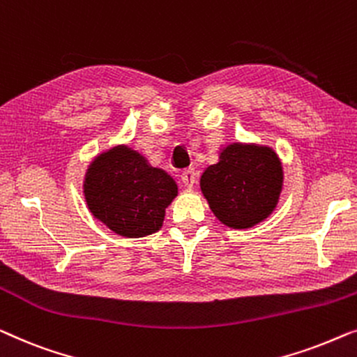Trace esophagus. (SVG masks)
I'll return each mask as SVG.
<instances>
[{"instance_id": "1", "label": "esophagus", "mask_w": 357, "mask_h": 357, "mask_svg": "<svg viewBox=\"0 0 357 357\" xmlns=\"http://www.w3.org/2000/svg\"><path fill=\"white\" fill-rule=\"evenodd\" d=\"M195 176H197V173H195L194 168H188L185 172L181 173V181H183L184 188H192L195 183Z\"/></svg>"}]
</instances>
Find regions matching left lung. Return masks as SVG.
Here are the masks:
<instances>
[{"mask_svg": "<svg viewBox=\"0 0 357 357\" xmlns=\"http://www.w3.org/2000/svg\"><path fill=\"white\" fill-rule=\"evenodd\" d=\"M283 168L270 147L231 144L220 162L205 169L200 189L220 222L229 228H250L277 207Z\"/></svg>", "mask_w": 357, "mask_h": 357, "instance_id": "8db88e82", "label": "left lung"}]
</instances>
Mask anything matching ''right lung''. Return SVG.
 <instances>
[{
    "label": "right lung",
    "mask_w": 357,
    "mask_h": 357,
    "mask_svg": "<svg viewBox=\"0 0 357 357\" xmlns=\"http://www.w3.org/2000/svg\"><path fill=\"white\" fill-rule=\"evenodd\" d=\"M84 194L93 217L109 229L124 238H144L162 228L178 185L135 150L114 147L89 167Z\"/></svg>",
    "instance_id": "1"
}]
</instances>
